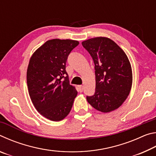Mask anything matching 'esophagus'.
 Returning <instances> with one entry per match:
<instances>
[{
    "label": "esophagus",
    "mask_w": 156,
    "mask_h": 156,
    "mask_svg": "<svg viewBox=\"0 0 156 156\" xmlns=\"http://www.w3.org/2000/svg\"><path fill=\"white\" fill-rule=\"evenodd\" d=\"M78 89H79V91H80V92H83V91L84 87L83 85H78Z\"/></svg>",
    "instance_id": "esophagus-1"
}]
</instances>
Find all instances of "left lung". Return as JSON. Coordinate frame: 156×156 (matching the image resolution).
I'll list each match as a JSON object with an SVG mask.
<instances>
[{
  "mask_svg": "<svg viewBox=\"0 0 156 156\" xmlns=\"http://www.w3.org/2000/svg\"><path fill=\"white\" fill-rule=\"evenodd\" d=\"M95 65L96 90L87 102L98 111L108 113L118 109L130 93L131 64L123 50L114 41L96 37L82 43Z\"/></svg>",
  "mask_w": 156,
  "mask_h": 156,
  "instance_id": "8db88e82",
  "label": "left lung"
}]
</instances>
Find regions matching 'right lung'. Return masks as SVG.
Masks as SVG:
<instances>
[{"instance_id":"add662e5","label":"right lung","mask_w":156,"mask_h":156,"mask_svg":"<svg viewBox=\"0 0 156 156\" xmlns=\"http://www.w3.org/2000/svg\"><path fill=\"white\" fill-rule=\"evenodd\" d=\"M79 42L53 39L34 53L29 62L27 83L30 98L36 110L52 121H60L72 109L78 94L71 85L66 62Z\"/></svg>"}]
</instances>
